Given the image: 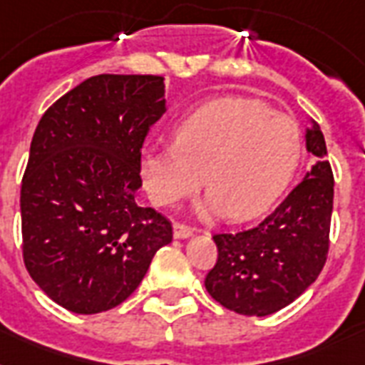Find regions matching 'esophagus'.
Here are the masks:
<instances>
[{
  "label": "esophagus",
  "instance_id": "obj_1",
  "mask_svg": "<svg viewBox=\"0 0 365 365\" xmlns=\"http://www.w3.org/2000/svg\"><path fill=\"white\" fill-rule=\"evenodd\" d=\"M191 235H193V227L191 225H185V223L180 222L174 223V237L176 239H187Z\"/></svg>",
  "mask_w": 365,
  "mask_h": 365
}]
</instances>
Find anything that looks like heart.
I'll list each match as a JSON object with an SVG mask.
<instances>
[{"label":"heart","instance_id":"1","mask_svg":"<svg viewBox=\"0 0 365 365\" xmlns=\"http://www.w3.org/2000/svg\"><path fill=\"white\" fill-rule=\"evenodd\" d=\"M176 143L149 148L142 176L155 205L170 206L202 182L208 208L235 220L265 212L284 193L301 160L299 125L261 100L229 96L195 110L176 126Z\"/></svg>","mask_w":365,"mask_h":365}]
</instances>
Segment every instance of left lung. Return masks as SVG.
<instances>
[{"instance_id":"1","label":"left lung","mask_w":365,"mask_h":365,"mask_svg":"<svg viewBox=\"0 0 365 365\" xmlns=\"http://www.w3.org/2000/svg\"><path fill=\"white\" fill-rule=\"evenodd\" d=\"M307 149L320 163L292 193L261 220L239 233H216L217 261L206 274L208 294L225 309L267 317L295 301L326 265L334 210V172L324 134L314 123Z\"/></svg>"}]
</instances>
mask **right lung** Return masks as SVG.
Masks as SVG:
<instances>
[{"mask_svg":"<svg viewBox=\"0 0 365 365\" xmlns=\"http://www.w3.org/2000/svg\"><path fill=\"white\" fill-rule=\"evenodd\" d=\"M160 76L88 77L37 125L20 189L22 257L45 294L77 314L121 305L172 223L136 202L142 145L165 113Z\"/></svg>","mask_w":365,"mask_h":365,"instance_id":"right-lung-1","label":"right lung"}]
</instances>
